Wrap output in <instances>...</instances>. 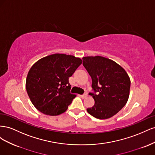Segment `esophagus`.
Returning a JSON list of instances; mask_svg holds the SVG:
<instances>
[{
    "label": "esophagus",
    "mask_w": 155,
    "mask_h": 155,
    "mask_svg": "<svg viewBox=\"0 0 155 155\" xmlns=\"http://www.w3.org/2000/svg\"><path fill=\"white\" fill-rule=\"evenodd\" d=\"M87 94H83V95H81V97L83 98V99H85V98H86L87 97Z\"/></svg>",
    "instance_id": "esophagus-1"
}]
</instances>
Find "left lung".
<instances>
[{
    "mask_svg": "<svg viewBox=\"0 0 155 155\" xmlns=\"http://www.w3.org/2000/svg\"><path fill=\"white\" fill-rule=\"evenodd\" d=\"M84 67L92 78V87L97 94L90 93L94 105L87 109L96 118L105 120L116 114L128 101L130 79L124 68L102 56L83 58Z\"/></svg>",
    "mask_w": 155,
    "mask_h": 155,
    "instance_id": "left-lung-1",
    "label": "left lung"
}]
</instances>
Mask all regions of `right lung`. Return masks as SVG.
I'll list each match as a JSON object with an SVG mask.
<instances>
[{
	"instance_id": "add662e5",
	"label": "right lung",
	"mask_w": 155,
	"mask_h": 155,
	"mask_svg": "<svg viewBox=\"0 0 155 155\" xmlns=\"http://www.w3.org/2000/svg\"><path fill=\"white\" fill-rule=\"evenodd\" d=\"M82 60L74 55L54 54L35 63L26 79V89L36 109L49 116H58L68 109L76 96L70 92L68 78Z\"/></svg>"
}]
</instances>
